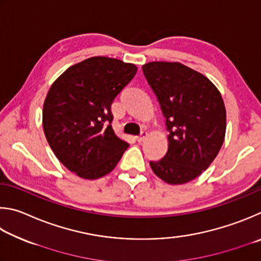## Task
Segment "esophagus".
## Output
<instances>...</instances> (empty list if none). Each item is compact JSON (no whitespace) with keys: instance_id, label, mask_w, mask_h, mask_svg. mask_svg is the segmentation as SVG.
<instances>
[{"instance_id":"34e87169","label":"esophagus","mask_w":261,"mask_h":261,"mask_svg":"<svg viewBox=\"0 0 261 261\" xmlns=\"http://www.w3.org/2000/svg\"><path fill=\"white\" fill-rule=\"evenodd\" d=\"M147 136H148V132L142 130L139 136H136V140H138V142H142V141H144Z\"/></svg>"}]
</instances>
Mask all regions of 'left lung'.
<instances>
[{
	"label": "left lung",
	"instance_id": "left-lung-1",
	"mask_svg": "<svg viewBox=\"0 0 261 261\" xmlns=\"http://www.w3.org/2000/svg\"><path fill=\"white\" fill-rule=\"evenodd\" d=\"M142 70L170 133L166 154L150 166L167 184H187L211 165L225 140L221 94L202 73L181 63L150 62Z\"/></svg>",
	"mask_w": 261,
	"mask_h": 261
}]
</instances>
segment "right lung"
Segmentation results:
<instances>
[{
    "label": "right lung",
    "mask_w": 261,
    "mask_h": 261,
    "mask_svg": "<svg viewBox=\"0 0 261 261\" xmlns=\"http://www.w3.org/2000/svg\"><path fill=\"white\" fill-rule=\"evenodd\" d=\"M136 71L134 64L91 57L68 67L50 87L44 135L58 161L82 179L107 175L129 145L114 134L111 105Z\"/></svg>",
    "instance_id": "right-lung-1"
}]
</instances>
